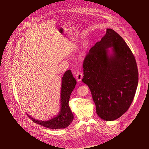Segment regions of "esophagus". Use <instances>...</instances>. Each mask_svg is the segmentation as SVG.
<instances>
[{
  "instance_id": "esophagus-1",
  "label": "esophagus",
  "mask_w": 149,
  "mask_h": 149,
  "mask_svg": "<svg viewBox=\"0 0 149 149\" xmlns=\"http://www.w3.org/2000/svg\"><path fill=\"white\" fill-rule=\"evenodd\" d=\"M82 77H83V75H82V72H77V75H76V79H77V81L78 82L81 81Z\"/></svg>"
}]
</instances>
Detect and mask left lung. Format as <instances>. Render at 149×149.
<instances>
[{
  "label": "left lung",
  "instance_id": "left-lung-1",
  "mask_svg": "<svg viewBox=\"0 0 149 149\" xmlns=\"http://www.w3.org/2000/svg\"><path fill=\"white\" fill-rule=\"evenodd\" d=\"M83 68L82 81L90 90L98 116L109 121L121 117L131 106L138 83L135 57L123 39L108 28L86 55Z\"/></svg>",
  "mask_w": 149,
  "mask_h": 149
}]
</instances>
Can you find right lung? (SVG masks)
Here are the masks:
<instances>
[{
	"mask_svg": "<svg viewBox=\"0 0 149 149\" xmlns=\"http://www.w3.org/2000/svg\"><path fill=\"white\" fill-rule=\"evenodd\" d=\"M76 84L77 81L72 76V72L70 70H68L62 78L61 110L57 116L47 121H40L35 120L28 113L27 116L32 119L33 122L46 128L56 130L67 127L74 119L73 114L69 106V100Z\"/></svg>",
	"mask_w": 149,
	"mask_h": 149,
	"instance_id": "obj_1",
	"label": "right lung"
}]
</instances>
